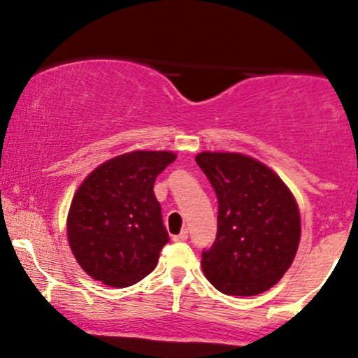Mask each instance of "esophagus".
Returning a JSON list of instances; mask_svg holds the SVG:
<instances>
[{
	"instance_id": "obj_1",
	"label": "esophagus",
	"mask_w": 358,
	"mask_h": 358,
	"mask_svg": "<svg viewBox=\"0 0 358 358\" xmlns=\"http://www.w3.org/2000/svg\"><path fill=\"white\" fill-rule=\"evenodd\" d=\"M187 239H188V231H187V229H183V231L180 232L178 236L173 237L175 242H183V241H187Z\"/></svg>"
}]
</instances>
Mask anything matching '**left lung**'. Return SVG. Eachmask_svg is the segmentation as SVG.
Here are the masks:
<instances>
[{
    "label": "left lung",
    "mask_w": 358,
    "mask_h": 358,
    "mask_svg": "<svg viewBox=\"0 0 358 358\" xmlns=\"http://www.w3.org/2000/svg\"><path fill=\"white\" fill-rule=\"evenodd\" d=\"M219 202L202 269L220 293L256 296L285 276L301 237L298 203L271 168L239 153L196 155Z\"/></svg>",
    "instance_id": "1"
}]
</instances>
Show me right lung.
<instances>
[{"label":"right lung","instance_id":"add662e5","mask_svg":"<svg viewBox=\"0 0 358 358\" xmlns=\"http://www.w3.org/2000/svg\"><path fill=\"white\" fill-rule=\"evenodd\" d=\"M175 158L170 151L119 155L82 182L69 210L67 237L90 278L126 287L156 268L170 237L153 185Z\"/></svg>","mask_w":358,"mask_h":358}]
</instances>
